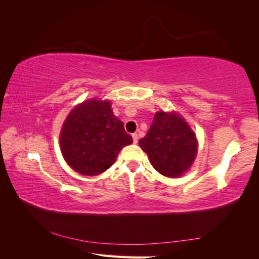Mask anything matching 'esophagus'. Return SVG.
Here are the masks:
<instances>
[{
    "label": "esophagus",
    "instance_id": "obj_1",
    "mask_svg": "<svg viewBox=\"0 0 259 259\" xmlns=\"http://www.w3.org/2000/svg\"><path fill=\"white\" fill-rule=\"evenodd\" d=\"M132 137H133V140H134V143L137 144V142H138V135H137V133H134V134L132 135Z\"/></svg>",
    "mask_w": 259,
    "mask_h": 259
}]
</instances>
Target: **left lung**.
Wrapping results in <instances>:
<instances>
[{
	"mask_svg": "<svg viewBox=\"0 0 259 259\" xmlns=\"http://www.w3.org/2000/svg\"><path fill=\"white\" fill-rule=\"evenodd\" d=\"M139 146L153 167L167 177H179L191 166L197 155V138L177 113L156 112Z\"/></svg>",
	"mask_w": 259,
	"mask_h": 259,
	"instance_id": "8db88e82",
	"label": "left lung"
}]
</instances>
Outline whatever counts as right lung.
I'll list each match as a JSON object with an SVG mask.
<instances>
[{
    "instance_id": "right-lung-1",
    "label": "right lung",
    "mask_w": 259,
    "mask_h": 259,
    "mask_svg": "<svg viewBox=\"0 0 259 259\" xmlns=\"http://www.w3.org/2000/svg\"><path fill=\"white\" fill-rule=\"evenodd\" d=\"M133 138L114 116L109 101L89 100L75 107L60 133L61 152L77 173L94 176L114 163L124 146Z\"/></svg>"
}]
</instances>
